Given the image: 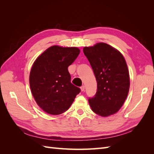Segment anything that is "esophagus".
Returning a JSON list of instances; mask_svg holds the SVG:
<instances>
[{"label": "esophagus", "mask_w": 154, "mask_h": 154, "mask_svg": "<svg viewBox=\"0 0 154 154\" xmlns=\"http://www.w3.org/2000/svg\"><path fill=\"white\" fill-rule=\"evenodd\" d=\"M80 89H81V91H82V92L84 91H85V86H84V85L82 86V87H80Z\"/></svg>", "instance_id": "34e87169"}]
</instances>
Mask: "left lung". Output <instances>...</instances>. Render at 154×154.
<instances>
[{"label": "left lung", "mask_w": 154, "mask_h": 154, "mask_svg": "<svg viewBox=\"0 0 154 154\" xmlns=\"http://www.w3.org/2000/svg\"><path fill=\"white\" fill-rule=\"evenodd\" d=\"M97 81L95 96L88 100L92 110L102 117L113 115L122 108L130 88L127 62L119 51L109 44L100 42L84 47Z\"/></svg>", "instance_id": "1"}]
</instances>
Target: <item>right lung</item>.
I'll return each instance as SVG.
<instances>
[{
  "label": "right lung",
  "instance_id": "right-lung-1",
  "mask_svg": "<svg viewBox=\"0 0 154 154\" xmlns=\"http://www.w3.org/2000/svg\"><path fill=\"white\" fill-rule=\"evenodd\" d=\"M76 47L53 45L38 56L29 74V85L40 108L51 115H59L69 108L80 92L72 85L68 67L78 57Z\"/></svg>",
  "mask_w": 154,
  "mask_h": 154
}]
</instances>
